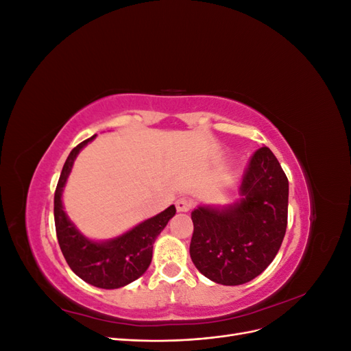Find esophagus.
<instances>
[{
	"mask_svg": "<svg viewBox=\"0 0 351 351\" xmlns=\"http://www.w3.org/2000/svg\"><path fill=\"white\" fill-rule=\"evenodd\" d=\"M193 205H195V202L190 197H180L176 202V208L178 212H187L193 208Z\"/></svg>",
	"mask_w": 351,
	"mask_h": 351,
	"instance_id": "34e87169",
	"label": "esophagus"
}]
</instances>
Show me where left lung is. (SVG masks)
<instances>
[{
    "instance_id": "8db88e82",
    "label": "left lung",
    "mask_w": 351,
    "mask_h": 351,
    "mask_svg": "<svg viewBox=\"0 0 351 351\" xmlns=\"http://www.w3.org/2000/svg\"><path fill=\"white\" fill-rule=\"evenodd\" d=\"M240 195L224 209L200 206L192 212L190 258L206 278L222 285L256 278L284 240L289 178L269 147L262 146L250 156Z\"/></svg>"
}]
</instances>
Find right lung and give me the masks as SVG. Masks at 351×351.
Here are the masks:
<instances>
[{"mask_svg":"<svg viewBox=\"0 0 351 351\" xmlns=\"http://www.w3.org/2000/svg\"><path fill=\"white\" fill-rule=\"evenodd\" d=\"M95 136L97 134L79 143L66 159L54 195V219L60 249L71 271L88 284L111 290L130 284L145 274L152 261L155 239L176 215V206L171 205L161 214L110 241L97 243L82 236L62 209L61 192L74 159Z\"/></svg>","mask_w":351,"mask_h":351,"instance_id":"add662e5","label":"right lung"}]
</instances>
